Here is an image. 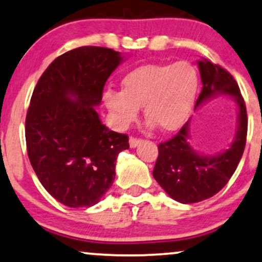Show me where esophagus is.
Returning <instances> with one entry per match:
<instances>
[{"instance_id": "esophagus-1", "label": "esophagus", "mask_w": 262, "mask_h": 262, "mask_svg": "<svg viewBox=\"0 0 262 262\" xmlns=\"http://www.w3.org/2000/svg\"><path fill=\"white\" fill-rule=\"evenodd\" d=\"M140 143H141V139H138V138H134V137L129 138V145H130V147H137Z\"/></svg>"}]
</instances>
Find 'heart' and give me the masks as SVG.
Returning a JSON list of instances; mask_svg holds the SVG:
<instances>
[{"instance_id":"heart-1","label":"heart","mask_w":262,"mask_h":262,"mask_svg":"<svg viewBox=\"0 0 262 262\" xmlns=\"http://www.w3.org/2000/svg\"><path fill=\"white\" fill-rule=\"evenodd\" d=\"M199 83L196 68L187 61L141 66L123 77L122 91L106 90L103 102L119 128L134 122L144 106L151 127L173 132L193 111Z\"/></svg>"}]
</instances>
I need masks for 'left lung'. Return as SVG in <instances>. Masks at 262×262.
Listing matches in <instances>:
<instances>
[{
    "label": "left lung",
    "mask_w": 262,
    "mask_h": 262,
    "mask_svg": "<svg viewBox=\"0 0 262 262\" xmlns=\"http://www.w3.org/2000/svg\"><path fill=\"white\" fill-rule=\"evenodd\" d=\"M203 90L195 107L211 97L225 94L238 105V130L228 150L219 155H199L189 145V121L174 137L159 144L154 178L172 199L182 204L206 200L219 193L233 176L247 143L248 116L241 89L231 73L207 59L198 62Z\"/></svg>",
    "instance_id": "1"
}]
</instances>
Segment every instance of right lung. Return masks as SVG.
Wrapping results in <instances>:
<instances>
[{
    "label": "right lung",
    "instance_id": "right-lung-1",
    "mask_svg": "<svg viewBox=\"0 0 262 262\" xmlns=\"http://www.w3.org/2000/svg\"><path fill=\"white\" fill-rule=\"evenodd\" d=\"M123 57L112 49L83 46L58 56L37 81L25 119L30 163L43 188L69 207H90L116 177L128 135L110 130L95 107Z\"/></svg>",
    "mask_w": 262,
    "mask_h": 262
}]
</instances>
